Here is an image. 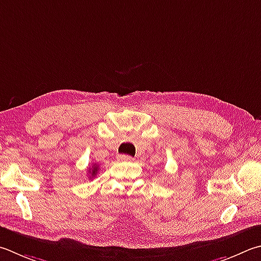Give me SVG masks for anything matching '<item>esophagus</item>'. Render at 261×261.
<instances>
[{
  "mask_svg": "<svg viewBox=\"0 0 261 261\" xmlns=\"http://www.w3.org/2000/svg\"><path fill=\"white\" fill-rule=\"evenodd\" d=\"M120 159L122 161H125V162H131V161H134V158L130 155H120Z\"/></svg>",
  "mask_w": 261,
  "mask_h": 261,
  "instance_id": "34e87169",
  "label": "esophagus"
}]
</instances>
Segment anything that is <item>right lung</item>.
Returning <instances> with one entry per match:
<instances>
[{
    "instance_id": "right-lung-1",
    "label": "right lung",
    "mask_w": 261,
    "mask_h": 261,
    "mask_svg": "<svg viewBox=\"0 0 261 261\" xmlns=\"http://www.w3.org/2000/svg\"><path fill=\"white\" fill-rule=\"evenodd\" d=\"M98 170H99V165L96 163H94L91 168H89V173H90L89 178L92 179L93 177H96V174L98 173Z\"/></svg>"
}]
</instances>
